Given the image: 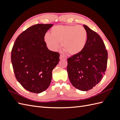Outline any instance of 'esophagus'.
Instances as JSON below:
<instances>
[{
  "label": "esophagus",
  "mask_w": 120,
  "mask_h": 120,
  "mask_svg": "<svg viewBox=\"0 0 120 120\" xmlns=\"http://www.w3.org/2000/svg\"><path fill=\"white\" fill-rule=\"evenodd\" d=\"M60 60H63V59H66V57H64L63 55H62V54H60Z\"/></svg>",
  "instance_id": "esophagus-1"
}]
</instances>
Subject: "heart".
Wrapping results in <instances>:
<instances>
[{
    "label": "heart",
    "mask_w": 120,
    "mask_h": 120,
    "mask_svg": "<svg viewBox=\"0 0 120 120\" xmlns=\"http://www.w3.org/2000/svg\"><path fill=\"white\" fill-rule=\"evenodd\" d=\"M88 33L81 25H58L50 30V35L45 34V41L52 51H56L61 43L62 49L70 55L81 52L86 46Z\"/></svg>",
    "instance_id": "obj_1"
}]
</instances>
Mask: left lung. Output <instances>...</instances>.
I'll return each instance as SVG.
<instances>
[{"label":"left lung","mask_w":120,"mask_h":120,"mask_svg":"<svg viewBox=\"0 0 120 120\" xmlns=\"http://www.w3.org/2000/svg\"><path fill=\"white\" fill-rule=\"evenodd\" d=\"M88 33L85 48L68 58L67 71L69 79L77 89L87 91L101 81L106 71L108 52L100 36L86 25Z\"/></svg>","instance_id":"obj_1"}]
</instances>
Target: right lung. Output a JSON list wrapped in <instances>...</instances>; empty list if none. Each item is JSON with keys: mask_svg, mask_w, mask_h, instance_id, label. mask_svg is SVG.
I'll return each mask as SVG.
<instances>
[{"mask_svg": "<svg viewBox=\"0 0 120 120\" xmlns=\"http://www.w3.org/2000/svg\"><path fill=\"white\" fill-rule=\"evenodd\" d=\"M52 24H38L19 35L13 46L11 60L15 77L28 91L41 93L49 88L52 71L60 60V53L49 50L45 41Z\"/></svg>", "mask_w": 120, "mask_h": 120, "instance_id": "obj_1", "label": "right lung"}]
</instances>
